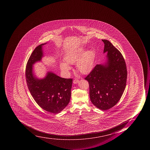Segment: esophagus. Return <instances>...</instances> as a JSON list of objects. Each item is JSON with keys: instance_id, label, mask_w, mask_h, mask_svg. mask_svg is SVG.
<instances>
[{"instance_id": "1", "label": "esophagus", "mask_w": 150, "mask_h": 150, "mask_svg": "<svg viewBox=\"0 0 150 150\" xmlns=\"http://www.w3.org/2000/svg\"><path fill=\"white\" fill-rule=\"evenodd\" d=\"M79 82V80H78V79H75L74 80L73 83H74L76 84L77 83H78Z\"/></svg>"}]
</instances>
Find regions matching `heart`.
<instances>
[{"label": "heart", "instance_id": "obj_1", "mask_svg": "<svg viewBox=\"0 0 150 150\" xmlns=\"http://www.w3.org/2000/svg\"><path fill=\"white\" fill-rule=\"evenodd\" d=\"M85 50L81 48L70 51L65 55V62L68 64L76 63L77 69L83 74H87L91 71L94 66L95 52L92 50H89L84 52ZM62 63L60 69L63 71L67 72L70 69L69 65Z\"/></svg>", "mask_w": 150, "mask_h": 150}]
</instances>
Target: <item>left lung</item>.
Listing matches in <instances>:
<instances>
[{"label": "left lung", "mask_w": 150, "mask_h": 150, "mask_svg": "<svg viewBox=\"0 0 150 150\" xmlns=\"http://www.w3.org/2000/svg\"><path fill=\"white\" fill-rule=\"evenodd\" d=\"M107 62L97 64L84 79L88 81L90 99L101 110H108L118 103L126 85L127 70L125 59L108 40L102 39Z\"/></svg>", "instance_id": "1"}]
</instances>
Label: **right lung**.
Listing matches in <instances>:
<instances>
[{"label":"right lung","instance_id":"right-lung-1","mask_svg":"<svg viewBox=\"0 0 150 150\" xmlns=\"http://www.w3.org/2000/svg\"><path fill=\"white\" fill-rule=\"evenodd\" d=\"M45 44L37 46L28 61L25 70L26 83L33 98L42 108L51 113H59L69 102L73 79L62 78L52 72H48L41 80L33 76L32 66L41 59L42 46Z\"/></svg>","mask_w":150,"mask_h":150}]
</instances>
